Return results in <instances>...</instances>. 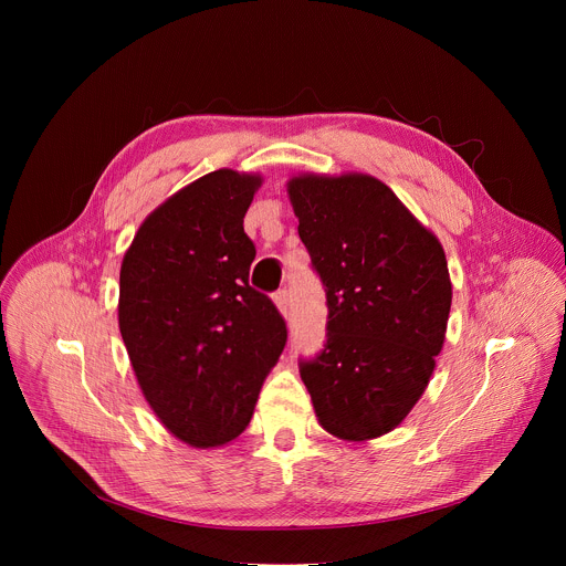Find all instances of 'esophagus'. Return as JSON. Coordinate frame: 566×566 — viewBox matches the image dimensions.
<instances>
[{
	"label": "esophagus",
	"instance_id": "obj_1",
	"mask_svg": "<svg viewBox=\"0 0 566 566\" xmlns=\"http://www.w3.org/2000/svg\"><path fill=\"white\" fill-rule=\"evenodd\" d=\"M273 302L277 304L280 313H282L284 317H289V313H291V293H289L286 289H280V291L273 295Z\"/></svg>",
	"mask_w": 566,
	"mask_h": 566
}]
</instances>
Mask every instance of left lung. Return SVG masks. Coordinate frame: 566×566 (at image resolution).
<instances>
[{
  "label": "left lung",
  "instance_id": "left-lung-1",
  "mask_svg": "<svg viewBox=\"0 0 566 566\" xmlns=\"http://www.w3.org/2000/svg\"><path fill=\"white\" fill-rule=\"evenodd\" d=\"M289 199L329 308L325 349L300 376L329 434L376 439L410 415L434 371L452 304L446 253L369 175H300Z\"/></svg>",
  "mask_w": 566,
  "mask_h": 566
}]
</instances>
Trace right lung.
<instances>
[{
	"mask_svg": "<svg viewBox=\"0 0 566 566\" xmlns=\"http://www.w3.org/2000/svg\"><path fill=\"white\" fill-rule=\"evenodd\" d=\"M260 175L214 170L160 203L120 266L118 327L149 408L177 439L217 448L251 423L286 322L249 284L244 214Z\"/></svg>",
	"mask_w": 566,
	"mask_h": 566,
	"instance_id": "obj_1",
	"label": "right lung"
}]
</instances>
